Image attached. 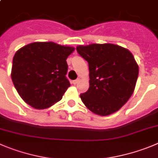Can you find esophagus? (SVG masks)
Segmentation results:
<instances>
[{
    "mask_svg": "<svg viewBox=\"0 0 158 158\" xmlns=\"http://www.w3.org/2000/svg\"><path fill=\"white\" fill-rule=\"evenodd\" d=\"M79 79H76V80L72 81V83L74 84V85H76V84L79 83Z\"/></svg>",
    "mask_w": 158,
    "mask_h": 158,
    "instance_id": "34e87169",
    "label": "esophagus"
}]
</instances>
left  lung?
<instances>
[{
	"mask_svg": "<svg viewBox=\"0 0 158 158\" xmlns=\"http://www.w3.org/2000/svg\"><path fill=\"white\" fill-rule=\"evenodd\" d=\"M76 50L89 64V87L80 94L83 104L101 116L118 111L133 94L139 75L132 53L112 44L80 45Z\"/></svg>",
	"mask_w": 158,
	"mask_h": 158,
	"instance_id": "obj_1",
	"label": "left lung"
}]
</instances>
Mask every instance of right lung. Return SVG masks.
<instances>
[{"mask_svg": "<svg viewBox=\"0 0 158 158\" xmlns=\"http://www.w3.org/2000/svg\"><path fill=\"white\" fill-rule=\"evenodd\" d=\"M74 51L54 42H34L16 51L11 76L26 104L45 109L61 101L70 86L66 59Z\"/></svg>", "mask_w": 158, "mask_h": 158, "instance_id": "1", "label": "right lung"}]
</instances>
